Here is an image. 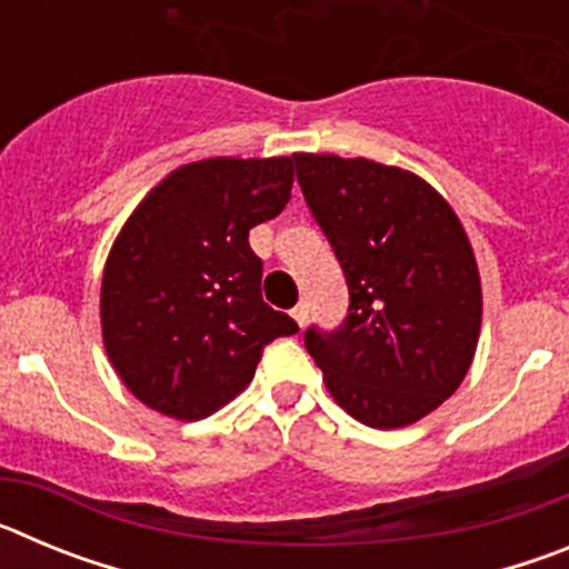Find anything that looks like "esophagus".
<instances>
[{
    "label": "esophagus",
    "instance_id": "obj_1",
    "mask_svg": "<svg viewBox=\"0 0 569 569\" xmlns=\"http://www.w3.org/2000/svg\"><path fill=\"white\" fill-rule=\"evenodd\" d=\"M290 313H293L296 325H299V328H305V325H308V313H310L308 301H299V305H296V308L290 310Z\"/></svg>",
    "mask_w": 569,
    "mask_h": 569
}]
</instances>
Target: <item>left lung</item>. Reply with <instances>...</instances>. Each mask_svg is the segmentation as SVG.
Here are the masks:
<instances>
[{"label":"left lung","mask_w":569,"mask_h":569,"mask_svg":"<svg viewBox=\"0 0 569 569\" xmlns=\"http://www.w3.org/2000/svg\"><path fill=\"white\" fill-rule=\"evenodd\" d=\"M301 193L345 270L350 308L305 347L330 396L396 430L459 390L481 330V279L453 208L421 176L370 159L296 153Z\"/></svg>","instance_id":"8db88e82"}]
</instances>
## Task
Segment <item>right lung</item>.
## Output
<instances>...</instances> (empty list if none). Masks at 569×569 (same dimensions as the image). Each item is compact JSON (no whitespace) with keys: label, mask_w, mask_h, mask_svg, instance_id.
<instances>
[{"label":"right lung","mask_w":569,"mask_h":569,"mask_svg":"<svg viewBox=\"0 0 569 569\" xmlns=\"http://www.w3.org/2000/svg\"><path fill=\"white\" fill-rule=\"evenodd\" d=\"M290 188V156H216L164 176L130 213L104 261L99 313L110 365L142 405L208 419L250 385L270 341L299 333L261 301L248 241Z\"/></svg>","instance_id":"add662e5"}]
</instances>
